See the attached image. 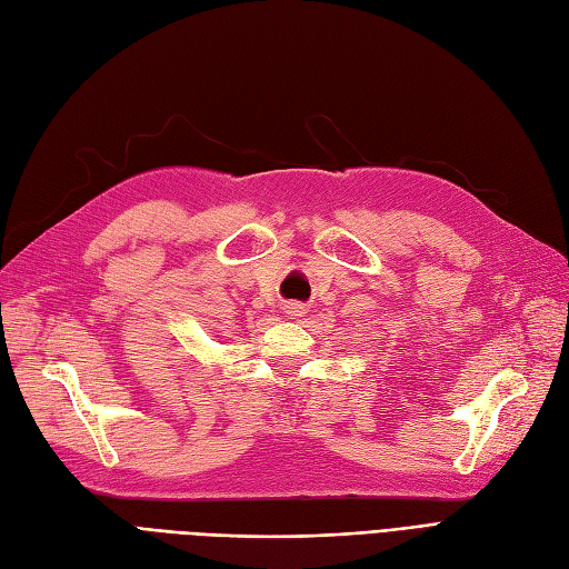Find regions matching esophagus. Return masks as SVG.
I'll return each instance as SVG.
<instances>
[{
    "mask_svg": "<svg viewBox=\"0 0 569 569\" xmlns=\"http://www.w3.org/2000/svg\"><path fill=\"white\" fill-rule=\"evenodd\" d=\"M305 312H308V308H305L302 302H288L286 305V315L290 319H300V317H305Z\"/></svg>",
    "mask_w": 569,
    "mask_h": 569,
    "instance_id": "obj_1",
    "label": "esophagus"
}]
</instances>
